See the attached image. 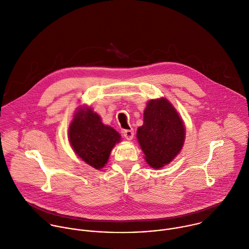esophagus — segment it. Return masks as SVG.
Returning <instances> with one entry per match:
<instances>
[{"label":"esophagus","mask_w":249,"mask_h":249,"mask_svg":"<svg viewBox=\"0 0 249 249\" xmlns=\"http://www.w3.org/2000/svg\"><path fill=\"white\" fill-rule=\"evenodd\" d=\"M123 135H124V138L128 141H132L133 138H134V131L133 130H126L123 132Z\"/></svg>","instance_id":"1"}]
</instances>
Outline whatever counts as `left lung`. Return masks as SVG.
<instances>
[{"mask_svg": "<svg viewBox=\"0 0 249 249\" xmlns=\"http://www.w3.org/2000/svg\"><path fill=\"white\" fill-rule=\"evenodd\" d=\"M185 135L183 120L168 99L162 97L147 102L137 140L151 168L159 170L170 164L181 151Z\"/></svg>", "mask_w": 249, "mask_h": 249, "instance_id": "1", "label": "left lung"}]
</instances>
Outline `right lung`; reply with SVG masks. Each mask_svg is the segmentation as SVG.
<instances>
[{"mask_svg":"<svg viewBox=\"0 0 249 249\" xmlns=\"http://www.w3.org/2000/svg\"><path fill=\"white\" fill-rule=\"evenodd\" d=\"M70 144L83 162L96 170L103 169L121 136L105 125L101 116L86 105L77 107L68 130Z\"/></svg>","mask_w":249,"mask_h":249,"instance_id":"add662e5","label":"right lung"}]
</instances>
